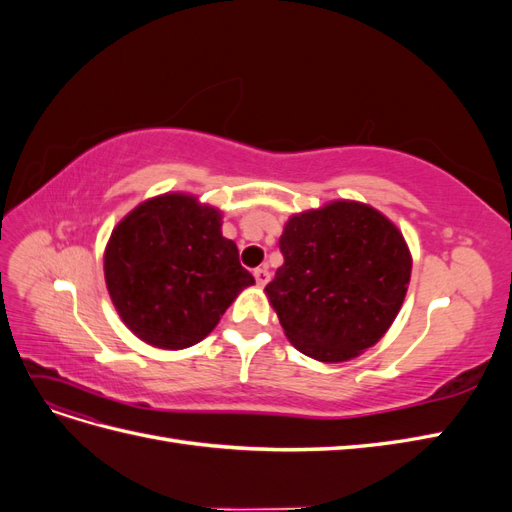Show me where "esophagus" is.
<instances>
[{"label":"esophagus","mask_w":512,"mask_h":512,"mask_svg":"<svg viewBox=\"0 0 512 512\" xmlns=\"http://www.w3.org/2000/svg\"><path fill=\"white\" fill-rule=\"evenodd\" d=\"M269 277H271V273H269V269H267V267H258V269H254V280H256V284H258V286H265V284L269 282Z\"/></svg>","instance_id":"esophagus-1"}]
</instances>
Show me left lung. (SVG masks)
Listing matches in <instances>:
<instances>
[{
	"instance_id": "obj_1",
	"label": "left lung",
	"mask_w": 512,
	"mask_h": 512,
	"mask_svg": "<svg viewBox=\"0 0 512 512\" xmlns=\"http://www.w3.org/2000/svg\"><path fill=\"white\" fill-rule=\"evenodd\" d=\"M269 301L294 348L339 363L374 346L404 303L412 260L376 209L337 200L288 220Z\"/></svg>"
}]
</instances>
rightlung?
<instances>
[{"instance_id":"obj_1","label":"right lung","mask_w":512,"mask_h":512,"mask_svg":"<svg viewBox=\"0 0 512 512\" xmlns=\"http://www.w3.org/2000/svg\"><path fill=\"white\" fill-rule=\"evenodd\" d=\"M220 226L218 209L164 194L138 205L113 230L104 252L106 288L143 342L166 350L198 344L254 284Z\"/></svg>"}]
</instances>
